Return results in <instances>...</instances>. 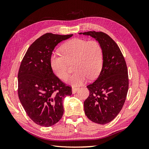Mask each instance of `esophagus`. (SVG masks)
Here are the masks:
<instances>
[{"label": "esophagus", "instance_id": "esophagus-1", "mask_svg": "<svg viewBox=\"0 0 149 149\" xmlns=\"http://www.w3.org/2000/svg\"><path fill=\"white\" fill-rule=\"evenodd\" d=\"M78 89H79V88H76V87H73V88H72V93H73V94H75L76 92L78 91Z\"/></svg>", "mask_w": 149, "mask_h": 149}]
</instances>
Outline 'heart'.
<instances>
[{
    "label": "heart",
    "mask_w": 149,
    "mask_h": 149,
    "mask_svg": "<svg viewBox=\"0 0 149 149\" xmlns=\"http://www.w3.org/2000/svg\"><path fill=\"white\" fill-rule=\"evenodd\" d=\"M61 51L63 55L58 52L52 54L49 64L57 77L64 80L70 72L68 63L74 62L75 71L67 78V83L78 86L88 78H96L100 73L103 64V52L100 43L96 40L72 39L61 47Z\"/></svg>",
    "instance_id": "1"
}]
</instances>
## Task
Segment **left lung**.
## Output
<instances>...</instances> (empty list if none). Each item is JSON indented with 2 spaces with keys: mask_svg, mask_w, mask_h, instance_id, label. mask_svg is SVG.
I'll return each mask as SVG.
<instances>
[{
  "mask_svg": "<svg viewBox=\"0 0 149 149\" xmlns=\"http://www.w3.org/2000/svg\"><path fill=\"white\" fill-rule=\"evenodd\" d=\"M91 36L100 43L103 64L95 81L87 86L88 97L84 102L88 118L99 124L110 123L123 107L129 88L127 68L118 45L109 35L95 31L79 33Z\"/></svg>",
  "mask_w": 149,
  "mask_h": 149,
  "instance_id": "obj_1",
  "label": "left lung"
}]
</instances>
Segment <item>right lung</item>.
<instances>
[{
    "mask_svg": "<svg viewBox=\"0 0 149 149\" xmlns=\"http://www.w3.org/2000/svg\"><path fill=\"white\" fill-rule=\"evenodd\" d=\"M73 34L47 33L31 45L18 73V94L29 118L37 124L49 127L63 114V100L72 94L71 88L53 73L49 59L53 49Z\"/></svg>",
    "mask_w": 149,
    "mask_h": 149,
    "instance_id": "1",
    "label": "right lung"
}]
</instances>
